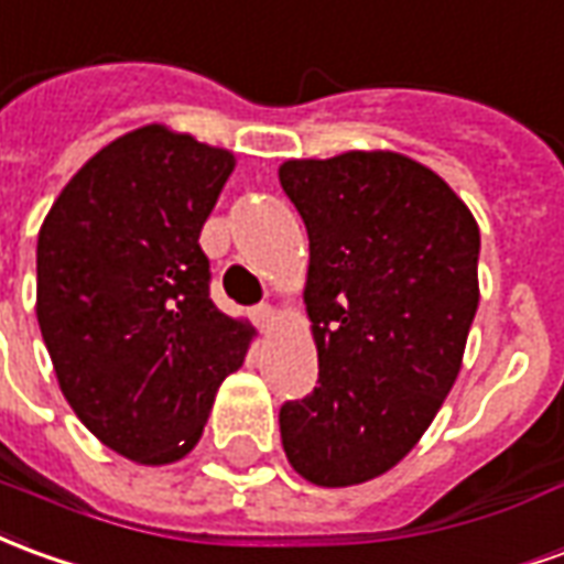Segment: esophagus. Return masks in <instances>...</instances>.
Returning <instances> with one entry per match:
<instances>
[{"label": "esophagus", "instance_id": "34e87169", "mask_svg": "<svg viewBox=\"0 0 564 564\" xmlns=\"http://www.w3.org/2000/svg\"><path fill=\"white\" fill-rule=\"evenodd\" d=\"M253 323L259 329H269L271 323H274V308H271L269 302H262V305H256L253 308Z\"/></svg>", "mask_w": 564, "mask_h": 564}]
</instances>
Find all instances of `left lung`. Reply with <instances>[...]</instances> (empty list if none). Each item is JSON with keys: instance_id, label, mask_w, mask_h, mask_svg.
Returning a JSON list of instances; mask_svg holds the SVG:
<instances>
[{"instance_id": "left-lung-1", "label": "left lung", "mask_w": 564, "mask_h": 564, "mask_svg": "<svg viewBox=\"0 0 564 564\" xmlns=\"http://www.w3.org/2000/svg\"><path fill=\"white\" fill-rule=\"evenodd\" d=\"M281 186L308 228L317 388L281 405L283 452L314 486L391 470L458 378L479 305V228L419 161L345 152L286 161Z\"/></svg>"}]
</instances>
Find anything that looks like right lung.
Returning <instances> with one entry per match:
<instances>
[{
	"label": "right lung",
	"mask_w": 564,
	"mask_h": 564,
	"mask_svg": "<svg viewBox=\"0 0 564 564\" xmlns=\"http://www.w3.org/2000/svg\"><path fill=\"white\" fill-rule=\"evenodd\" d=\"M235 159L161 124L118 137L66 183L35 247V317L63 397L140 464L186 455L250 329L210 299L200 228Z\"/></svg>",
	"instance_id": "add662e5"
}]
</instances>
